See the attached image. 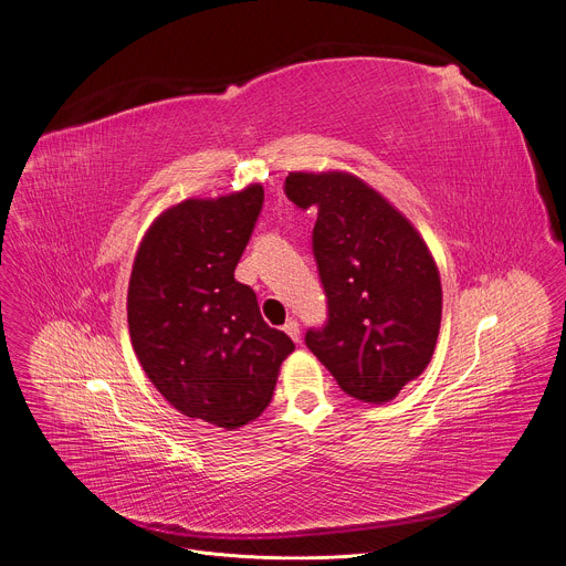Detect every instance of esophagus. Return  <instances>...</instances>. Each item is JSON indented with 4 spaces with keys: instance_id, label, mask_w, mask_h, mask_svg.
Here are the masks:
<instances>
[{
    "instance_id": "1",
    "label": "esophagus",
    "mask_w": 566,
    "mask_h": 566,
    "mask_svg": "<svg viewBox=\"0 0 566 566\" xmlns=\"http://www.w3.org/2000/svg\"><path fill=\"white\" fill-rule=\"evenodd\" d=\"M284 332H286L295 343H300V323H297V321L291 318V321L284 325Z\"/></svg>"
}]
</instances>
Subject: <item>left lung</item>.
I'll return each instance as SVG.
<instances>
[{
	"mask_svg": "<svg viewBox=\"0 0 566 566\" xmlns=\"http://www.w3.org/2000/svg\"><path fill=\"white\" fill-rule=\"evenodd\" d=\"M297 208L318 210L314 256L327 323L304 336L349 397L384 403L429 366L442 318L433 256L399 210L345 171L286 176Z\"/></svg>",
	"mask_w": 566,
	"mask_h": 566,
	"instance_id": "left-lung-1",
	"label": "left lung"
}]
</instances>
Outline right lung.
Masks as SVG:
<instances>
[{
    "instance_id": "right-lung-1",
    "label": "right lung",
    "mask_w": 566,
    "mask_h": 566,
    "mask_svg": "<svg viewBox=\"0 0 566 566\" xmlns=\"http://www.w3.org/2000/svg\"><path fill=\"white\" fill-rule=\"evenodd\" d=\"M264 187L187 198L146 230L128 284L139 364L187 418L239 429L271 403L293 340L264 323L234 269L262 212Z\"/></svg>"
}]
</instances>
